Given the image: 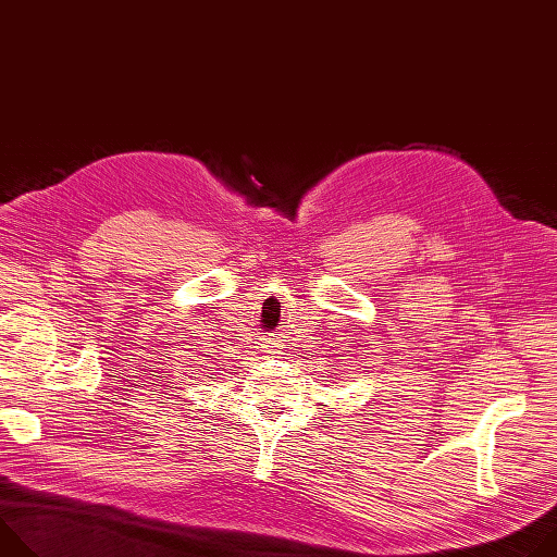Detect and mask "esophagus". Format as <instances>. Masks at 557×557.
<instances>
[{"instance_id":"esophagus-1","label":"esophagus","mask_w":557,"mask_h":557,"mask_svg":"<svg viewBox=\"0 0 557 557\" xmlns=\"http://www.w3.org/2000/svg\"><path fill=\"white\" fill-rule=\"evenodd\" d=\"M262 348H264V352H267V355H271V357L282 355V346H277V344H271V342H269V344H264Z\"/></svg>"}]
</instances>
